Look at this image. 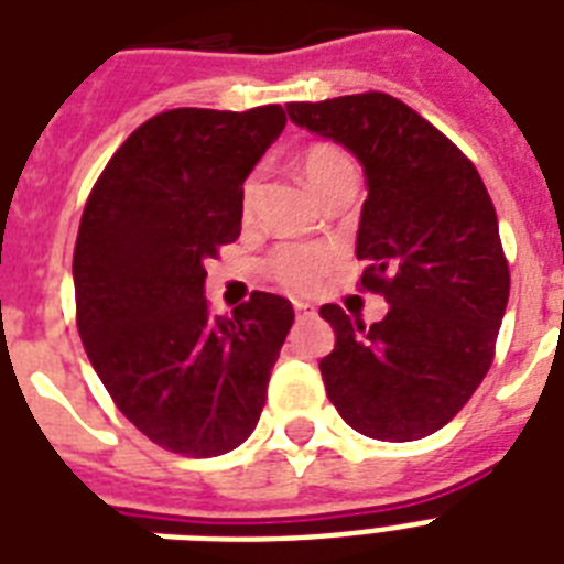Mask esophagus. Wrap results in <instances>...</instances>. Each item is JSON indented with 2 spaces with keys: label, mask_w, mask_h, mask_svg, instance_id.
<instances>
[{
  "label": "esophagus",
  "mask_w": 564,
  "mask_h": 564,
  "mask_svg": "<svg viewBox=\"0 0 564 564\" xmlns=\"http://www.w3.org/2000/svg\"><path fill=\"white\" fill-rule=\"evenodd\" d=\"M292 307H295V316H299V318H310V316H313V313H316V310L310 307L307 301H295Z\"/></svg>",
  "instance_id": "34e87169"
}]
</instances>
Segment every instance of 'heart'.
<instances>
[{"label":"heart","mask_w":564,"mask_h":564,"mask_svg":"<svg viewBox=\"0 0 564 564\" xmlns=\"http://www.w3.org/2000/svg\"><path fill=\"white\" fill-rule=\"evenodd\" d=\"M299 172L318 202L327 198L336 187L357 181L351 158L339 145L330 143L310 145L307 152L301 154ZM251 195H254V178L246 181V187H242V210L246 213L251 207ZM334 263L336 251L330 246H281L274 248L272 257H269V274L286 290L307 292L322 283V278L334 269Z\"/></svg>","instance_id":"obj_1"}]
</instances>
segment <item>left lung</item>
I'll return each instance as SVG.
<instances>
[{
    "label": "left lung",
    "mask_w": 564,
    "mask_h": 564,
    "mask_svg": "<svg viewBox=\"0 0 564 564\" xmlns=\"http://www.w3.org/2000/svg\"><path fill=\"white\" fill-rule=\"evenodd\" d=\"M286 113L360 161V283L389 304L369 327L336 304L318 310L336 334L318 362L327 398L362 436H430L468 403L495 357L509 301L495 204L474 163L386 93L292 101Z\"/></svg>",
    "instance_id": "8db88e82"
}]
</instances>
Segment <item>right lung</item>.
Here are the masks:
<instances>
[{"label":"right lung","mask_w":564,"mask_h":564,"mask_svg":"<svg viewBox=\"0 0 564 564\" xmlns=\"http://www.w3.org/2000/svg\"><path fill=\"white\" fill-rule=\"evenodd\" d=\"M281 105L175 108L119 145L75 239L78 334L119 412L154 445L219 456L254 433L292 304L251 292L213 316L204 263L239 237L242 184L281 137Z\"/></svg>","instance_id":"right-lung-1"}]
</instances>
